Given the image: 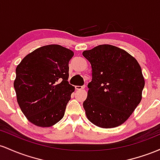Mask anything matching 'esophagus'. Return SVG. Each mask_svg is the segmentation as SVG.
<instances>
[{"label":"esophagus","mask_w":160,"mask_h":160,"mask_svg":"<svg viewBox=\"0 0 160 160\" xmlns=\"http://www.w3.org/2000/svg\"><path fill=\"white\" fill-rule=\"evenodd\" d=\"M85 88V85H83V86H78V85H76L75 86V89L76 90H82V89H84Z\"/></svg>","instance_id":"esophagus-1"}]
</instances>
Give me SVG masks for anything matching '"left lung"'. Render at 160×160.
<instances>
[{"label":"left lung","mask_w":160,"mask_h":160,"mask_svg":"<svg viewBox=\"0 0 160 160\" xmlns=\"http://www.w3.org/2000/svg\"><path fill=\"white\" fill-rule=\"evenodd\" d=\"M92 68L83 103L87 118L100 128L125 122L142 98L144 78L136 59L121 48L101 44L82 53Z\"/></svg>","instance_id":"left-lung-1"}]
</instances>
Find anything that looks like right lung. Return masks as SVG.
<instances>
[{"instance_id":"right-lung-1","label":"right lung","mask_w":160,"mask_h":160,"mask_svg":"<svg viewBox=\"0 0 160 160\" xmlns=\"http://www.w3.org/2000/svg\"><path fill=\"white\" fill-rule=\"evenodd\" d=\"M73 55L68 48L50 44L28 53L17 66L13 86L18 104L30 122L51 127L62 119L75 91L68 82Z\"/></svg>"}]
</instances>
